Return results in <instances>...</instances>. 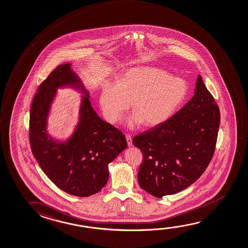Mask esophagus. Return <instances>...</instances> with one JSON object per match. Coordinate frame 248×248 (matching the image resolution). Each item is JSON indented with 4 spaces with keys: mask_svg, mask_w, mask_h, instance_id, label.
<instances>
[{
    "mask_svg": "<svg viewBox=\"0 0 248 248\" xmlns=\"http://www.w3.org/2000/svg\"><path fill=\"white\" fill-rule=\"evenodd\" d=\"M126 140H127V143H128V146L129 147H131L132 146V139H131V137L129 136V135H126Z\"/></svg>",
    "mask_w": 248,
    "mask_h": 248,
    "instance_id": "1",
    "label": "esophagus"
}]
</instances>
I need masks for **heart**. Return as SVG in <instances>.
Segmentation results:
<instances>
[{
	"label": "heart",
	"mask_w": 248,
	"mask_h": 248,
	"mask_svg": "<svg viewBox=\"0 0 248 248\" xmlns=\"http://www.w3.org/2000/svg\"><path fill=\"white\" fill-rule=\"evenodd\" d=\"M187 82L161 69L137 67L129 69L119 79L118 85L108 83L100 94V106L105 119L116 124L122 119L132 102L134 114L128 125L135 128L142 123L155 127L174 114L186 99Z\"/></svg>",
	"instance_id": "b5f03b06"
}]
</instances>
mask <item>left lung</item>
<instances>
[{
    "mask_svg": "<svg viewBox=\"0 0 248 248\" xmlns=\"http://www.w3.org/2000/svg\"><path fill=\"white\" fill-rule=\"evenodd\" d=\"M220 111L198 76L194 96L168 120L133 138L143 162L140 187L157 198L183 190L207 168L215 151Z\"/></svg>",
    "mask_w": 248,
    "mask_h": 248,
    "instance_id": "1",
    "label": "left lung"
}]
</instances>
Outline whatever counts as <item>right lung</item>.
Instances as JSON below:
<instances>
[{
    "mask_svg": "<svg viewBox=\"0 0 248 248\" xmlns=\"http://www.w3.org/2000/svg\"><path fill=\"white\" fill-rule=\"evenodd\" d=\"M71 87L83 93L79 122L66 141L47 133V118L58 88ZM30 142L43 172L67 194L88 197L108 183V165L127 147L124 135L97 115L89 91L71 68V64L54 69L40 84L30 112Z\"/></svg>",
    "mask_w": 248,
    "mask_h": 248,
    "instance_id": "add662e5",
    "label": "right lung"
}]
</instances>
